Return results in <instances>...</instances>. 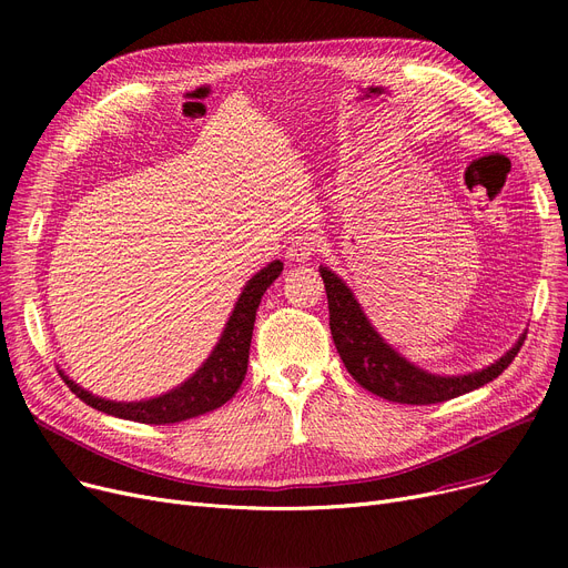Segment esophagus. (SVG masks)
Here are the masks:
<instances>
[{"label": "esophagus", "instance_id": "1", "mask_svg": "<svg viewBox=\"0 0 568 568\" xmlns=\"http://www.w3.org/2000/svg\"><path fill=\"white\" fill-rule=\"evenodd\" d=\"M315 251H317V236L313 232H300L296 236H292L287 255L296 262H304L311 255H315Z\"/></svg>", "mask_w": 568, "mask_h": 568}]
</instances>
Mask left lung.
I'll use <instances>...</instances> for the list:
<instances>
[{
	"mask_svg": "<svg viewBox=\"0 0 568 568\" xmlns=\"http://www.w3.org/2000/svg\"><path fill=\"white\" fill-rule=\"evenodd\" d=\"M326 300H329V326L336 349L347 373L371 394L403 405H433L469 394L501 375L520 352L525 336L495 364L467 375H433L409 364L373 329L352 290L326 266H320Z\"/></svg>",
	"mask_w": 568,
	"mask_h": 568,
	"instance_id": "left-lung-1",
	"label": "left lung"
}]
</instances>
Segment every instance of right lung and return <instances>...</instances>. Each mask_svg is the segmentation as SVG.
Returning a JSON list of instances; mask_svg holds the SVG:
<instances>
[{
	"instance_id": "obj_1",
	"label": "right lung",
	"mask_w": 568,
	"mask_h": 568,
	"mask_svg": "<svg viewBox=\"0 0 568 568\" xmlns=\"http://www.w3.org/2000/svg\"><path fill=\"white\" fill-rule=\"evenodd\" d=\"M283 272V262L274 260L246 283L244 292L239 294L236 306L225 324L221 334V341L216 343L214 352L209 354V359L176 389L149 400L138 403H114L99 396H92L78 386L73 379H69L64 373H59L69 384V389L89 407L99 412L119 416V419H129L138 424H152V426H165V424H179L193 419V416L212 412L221 405H225L239 386H242L248 368V349L253 338V324L255 313L260 306L262 294L272 285Z\"/></svg>"
}]
</instances>
